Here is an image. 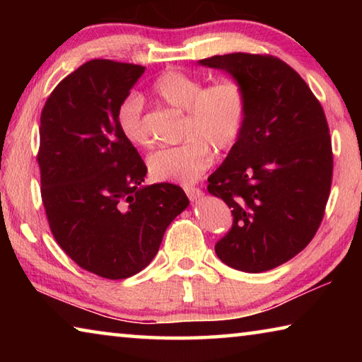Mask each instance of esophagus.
I'll return each mask as SVG.
<instances>
[{
    "mask_svg": "<svg viewBox=\"0 0 362 362\" xmlns=\"http://www.w3.org/2000/svg\"><path fill=\"white\" fill-rule=\"evenodd\" d=\"M185 193H187L189 199L196 201V199H199L201 196H203V189L198 188V187H185Z\"/></svg>",
    "mask_w": 362,
    "mask_h": 362,
    "instance_id": "34e87169",
    "label": "esophagus"
}]
</instances>
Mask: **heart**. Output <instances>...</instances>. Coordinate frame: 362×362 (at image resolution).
<instances>
[{
  "label": "heart",
  "mask_w": 362,
  "mask_h": 362,
  "mask_svg": "<svg viewBox=\"0 0 362 362\" xmlns=\"http://www.w3.org/2000/svg\"><path fill=\"white\" fill-rule=\"evenodd\" d=\"M153 94L169 107L185 112V142L151 153L146 166L153 180L192 183L198 180L217 155L230 151L240 140L247 116V94L233 78L206 86L204 79L180 70H166L153 81ZM116 122L127 142L148 146L144 102L129 94L116 110Z\"/></svg>",
  "instance_id": "b5f03b06"
}]
</instances>
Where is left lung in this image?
I'll use <instances>...</instances> for the list:
<instances>
[{
  "mask_svg": "<svg viewBox=\"0 0 362 362\" xmlns=\"http://www.w3.org/2000/svg\"><path fill=\"white\" fill-rule=\"evenodd\" d=\"M199 64L228 71L247 94L241 137L207 179L233 216L216 254L240 272L273 269L308 246L322 222L334 169L326 115L278 57L235 52Z\"/></svg>",
  "mask_w": 362,
  "mask_h": 362,
  "instance_id": "left-lung-1",
  "label": "left lung"
}]
</instances>
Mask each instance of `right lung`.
<instances>
[{
  "label": "right lung",
  "mask_w": 362,
  "mask_h": 362,
  "mask_svg": "<svg viewBox=\"0 0 362 362\" xmlns=\"http://www.w3.org/2000/svg\"><path fill=\"white\" fill-rule=\"evenodd\" d=\"M144 71L89 60L56 86L41 112L36 159L49 228L73 262L107 279L142 272L189 204L173 183L140 187L146 166L116 122Z\"/></svg>",
  "instance_id": "right-lung-1"
}]
</instances>
